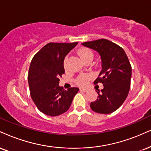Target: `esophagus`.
Masks as SVG:
<instances>
[{
    "mask_svg": "<svg viewBox=\"0 0 151 151\" xmlns=\"http://www.w3.org/2000/svg\"><path fill=\"white\" fill-rule=\"evenodd\" d=\"M80 91H81V92H86L87 91V89L85 88V87H81V88H80Z\"/></svg>",
    "mask_w": 151,
    "mask_h": 151,
    "instance_id": "1",
    "label": "esophagus"
}]
</instances>
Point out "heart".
<instances>
[{
    "label": "heart",
    "instance_id": "1",
    "mask_svg": "<svg viewBox=\"0 0 151 151\" xmlns=\"http://www.w3.org/2000/svg\"><path fill=\"white\" fill-rule=\"evenodd\" d=\"M78 55L82 60L84 61L85 59H93L94 55L93 52L91 51L90 50L87 49V48H83V49L80 50L78 51ZM66 58L64 60V65L66 66ZM91 76L90 75H84L80 76L77 79V83L81 85H85L87 83V81L90 79Z\"/></svg>",
    "mask_w": 151,
    "mask_h": 151
}]
</instances>
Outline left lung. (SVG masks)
<instances>
[{
	"instance_id": "1",
	"label": "left lung",
	"mask_w": 151,
	"mask_h": 151,
	"mask_svg": "<svg viewBox=\"0 0 151 151\" xmlns=\"http://www.w3.org/2000/svg\"><path fill=\"white\" fill-rule=\"evenodd\" d=\"M99 53L101 60V70L94 83H101L98 98L91 102L93 111L109 114L116 111L126 99L130 89L132 67L124 50L106 39L82 43Z\"/></svg>"
}]
</instances>
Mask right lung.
I'll use <instances>...</instances> for the list:
<instances>
[{"instance_id":"1","label":"right lung","mask_w":151,"mask_h":151,"mask_svg":"<svg viewBox=\"0 0 151 151\" xmlns=\"http://www.w3.org/2000/svg\"><path fill=\"white\" fill-rule=\"evenodd\" d=\"M78 42L55 43L45 45L33 57L29 70V90L33 101L40 111L57 116L69 109L79 89L67 90L59 85V78L64 73L65 57Z\"/></svg>"}]
</instances>
